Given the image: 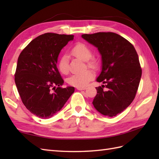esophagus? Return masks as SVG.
I'll list each match as a JSON object with an SVG mask.
<instances>
[{
  "label": "esophagus",
  "instance_id": "esophagus-1",
  "mask_svg": "<svg viewBox=\"0 0 159 159\" xmlns=\"http://www.w3.org/2000/svg\"><path fill=\"white\" fill-rule=\"evenodd\" d=\"M76 89L78 90H85L86 89L85 87H76Z\"/></svg>",
  "mask_w": 159,
  "mask_h": 159
}]
</instances>
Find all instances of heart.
I'll return each mask as SVG.
<instances>
[{
	"mask_svg": "<svg viewBox=\"0 0 159 159\" xmlns=\"http://www.w3.org/2000/svg\"><path fill=\"white\" fill-rule=\"evenodd\" d=\"M71 52L72 55L81 59L83 61H87V65L88 67H92V68L96 67V61L93 59H91L92 57V50L85 43H77L72 48ZM58 68L62 74H67L68 72V57L67 55H64L60 57L58 62ZM93 74L91 71L86 70L85 72L72 74L68 78L67 82L71 85L83 87L85 86L93 79Z\"/></svg>",
	"mask_w": 159,
	"mask_h": 159,
	"instance_id": "obj_1",
	"label": "heart"
}]
</instances>
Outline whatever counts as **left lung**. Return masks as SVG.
I'll return each mask as SVG.
<instances>
[{
  "mask_svg": "<svg viewBox=\"0 0 159 159\" xmlns=\"http://www.w3.org/2000/svg\"><path fill=\"white\" fill-rule=\"evenodd\" d=\"M81 37L96 47L102 58V70L96 81L105 85L96 87L93 105L103 116H116L133 102L139 85L142 71L136 50L115 33L99 32Z\"/></svg>",
  "mask_w": 159,
  "mask_h": 159,
  "instance_id": "obj_1",
  "label": "left lung"
}]
</instances>
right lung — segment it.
Returning a JSON list of instances; mask_svg holds the SVG:
<instances>
[{
  "mask_svg": "<svg viewBox=\"0 0 159 159\" xmlns=\"http://www.w3.org/2000/svg\"><path fill=\"white\" fill-rule=\"evenodd\" d=\"M73 39L72 35L44 33L20 53L15 83L23 104L36 116H54L74 92V87H60L64 81L57 67L61 50Z\"/></svg>",
  "mask_w": 159,
  "mask_h": 159,
  "instance_id": "1",
  "label": "right lung"
}]
</instances>
